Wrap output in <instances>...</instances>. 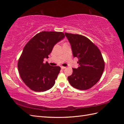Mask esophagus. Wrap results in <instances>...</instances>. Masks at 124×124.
<instances>
[{"label":"esophagus","mask_w":124,"mask_h":124,"mask_svg":"<svg viewBox=\"0 0 124 124\" xmlns=\"http://www.w3.org/2000/svg\"><path fill=\"white\" fill-rule=\"evenodd\" d=\"M61 69H62V70H63L66 68V67H61Z\"/></svg>","instance_id":"esophagus-1"}]
</instances>
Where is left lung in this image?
<instances>
[{
  "instance_id": "1",
  "label": "left lung",
  "mask_w": 124,
  "mask_h": 124,
  "mask_svg": "<svg viewBox=\"0 0 124 124\" xmlns=\"http://www.w3.org/2000/svg\"><path fill=\"white\" fill-rule=\"evenodd\" d=\"M71 46L73 55L78 59L77 69L68 77L73 87L86 90L98 82L104 69L105 63L100 49L89 39L78 34L65 32Z\"/></svg>"
}]
</instances>
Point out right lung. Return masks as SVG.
I'll return each mask as SVG.
<instances>
[{"instance_id":"add662e5","label":"right lung","mask_w":124,"mask_h":124,"mask_svg":"<svg viewBox=\"0 0 124 124\" xmlns=\"http://www.w3.org/2000/svg\"><path fill=\"white\" fill-rule=\"evenodd\" d=\"M56 31H41L25 45L18 59V72L23 82L31 90L44 92L54 85L61 68L52 67L44 58H48L54 46L64 38Z\"/></svg>"}]
</instances>
